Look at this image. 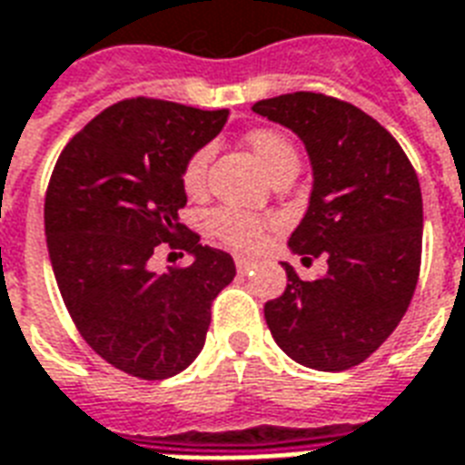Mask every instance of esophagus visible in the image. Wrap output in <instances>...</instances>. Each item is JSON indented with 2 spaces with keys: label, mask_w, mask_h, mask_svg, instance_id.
<instances>
[{
  "label": "esophagus",
  "mask_w": 465,
  "mask_h": 465,
  "mask_svg": "<svg viewBox=\"0 0 465 465\" xmlns=\"http://www.w3.org/2000/svg\"><path fill=\"white\" fill-rule=\"evenodd\" d=\"M258 265V261L253 258H246V255H236V270H239L241 275H246L248 270H253Z\"/></svg>",
  "instance_id": "obj_1"
}]
</instances>
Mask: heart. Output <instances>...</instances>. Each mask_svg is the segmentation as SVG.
<instances>
[{
    "label": "heart",
    "instance_id": "b5f03b06",
    "mask_svg": "<svg viewBox=\"0 0 465 465\" xmlns=\"http://www.w3.org/2000/svg\"><path fill=\"white\" fill-rule=\"evenodd\" d=\"M246 144L251 147L253 156L258 159L270 175H275L280 168L299 166L297 149L292 147V142L284 137L280 130L272 127H258L246 134ZM210 147L195 149L188 156L183 166L181 181L183 190L190 197L203 195L204 183H207V166H210ZM270 222L268 219L255 217L248 212L233 210V207H217L207 214V232L224 246L236 248V251H255L265 239Z\"/></svg>",
    "mask_w": 465,
    "mask_h": 465
}]
</instances>
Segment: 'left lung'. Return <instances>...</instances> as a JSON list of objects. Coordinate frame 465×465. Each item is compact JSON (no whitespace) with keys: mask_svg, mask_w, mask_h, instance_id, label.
Masks as SVG:
<instances>
[{"mask_svg":"<svg viewBox=\"0 0 465 465\" xmlns=\"http://www.w3.org/2000/svg\"><path fill=\"white\" fill-rule=\"evenodd\" d=\"M297 133L313 190L290 248L328 272L304 282L292 265L265 321L282 352L318 371L357 367L396 331L411 306L422 258V193L396 137L357 105L294 91L253 105Z\"/></svg>","mask_w":465,"mask_h":465,"instance_id":"obj_1","label":"left lung"}]
</instances>
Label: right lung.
<instances>
[{
    "label": "right lung",
    "mask_w": 465,
    "mask_h": 465,
    "mask_svg": "<svg viewBox=\"0 0 465 465\" xmlns=\"http://www.w3.org/2000/svg\"><path fill=\"white\" fill-rule=\"evenodd\" d=\"M229 111L125 98L67 142L45 193L54 280L76 331L98 357L159 381L193 364L212 302L236 275L233 258L200 243L178 219L183 166L224 127ZM159 245L193 262L154 273ZM183 255V253H181Z\"/></svg>",
    "instance_id": "obj_1"
}]
</instances>
